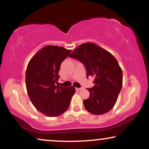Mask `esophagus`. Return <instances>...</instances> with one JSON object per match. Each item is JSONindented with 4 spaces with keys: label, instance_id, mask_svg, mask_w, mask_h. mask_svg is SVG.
I'll return each mask as SVG.
<instances>
[{
    "label": "esophagus",
    "instance_id": "34e87169",
    "mask_svg": "<svg viewBox=\"0 0 149 149\" xmlns=\"http://www.w3.org/2000/svg\"><path fill=\"white\" fill-rule=\"evenodd\" d=\"M76 90H77V91H80V90H82V88H76Z\"/></svg>",
    "mask_w": 149,
    "mask_h": 149
}]
</instances>
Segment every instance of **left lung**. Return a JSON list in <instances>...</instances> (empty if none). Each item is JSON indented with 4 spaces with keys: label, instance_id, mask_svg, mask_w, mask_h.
Segmentation results:
<instances>
[{
    "label": "left lung",
    "instance_id": "obj_1",
    "mask_svg": "<svg viewBox=\"0 0 149 149\" xmlns=\"http://www.w3.org/2000/svg\"><path fill=\"white\" fill-rule=\"evenodd\" d=\"M81 61L87 70V78H95V86L88 88L90 97L83 100L86 110L102 115L111 110L123 86V71L113 54L92 42L78 46L69 55Z\"/></svg>",
    "mask_w": 149,
    "mask_h": 149
}]
</instances>
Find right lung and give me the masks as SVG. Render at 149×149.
<instances>
[{
  "mask_svg": "<svg viewBox=\"0 0 149 149\" xmlns=\"http://www.w3.org/2000/svg\"><path fill=\"white\" fill-rule=\"evenodd\" d=\"M60 46L47 45L31 59L26 71V87L32 104L48 117L61 115L69 107L74 87L55 85L61 62L71 53Z\"/></svg>",
  "mask_w": 149,
  "mask_h": 149,
  "instance_id": "1",
  "label": "right lung"
}]
</instances>
